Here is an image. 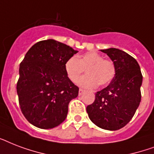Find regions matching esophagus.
<instances>
[{
	"instance_id": "obj_1",
	"label": "esophagus",
	"mask_w": 154,
	"mask_h": 154,
	"mask_svg": "<svg viewBox=\"0 0 154 154\" xmlns=\"http://www.w3.org/2000/svg\"><path fill=\"white\" fill-rule=\"evenodd\" d=\"M85 90L83 89H79V93H78V94H79V96H81V95H82V94L84 93Z\"/></svg>"
}]
</instances>
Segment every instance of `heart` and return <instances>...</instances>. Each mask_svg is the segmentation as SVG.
Returning <instances> with one entry per match:
<instances>
[{"label":"heart","instance_id":"1","mask_svg":"<svg viewBox=\"0 0 154 154\" xmlns=\"http://www.w3.org/2000/svg\"><path fill=\"white\" fill-rule=\"evenodd\" d=\"M86 69L87 76L79 81L82 86L94 88L105 86L112 82L116 74V68L112 60L104 59L96 52H88L77 59L72 57L66 60L65 70L69 79L77 82Z\"/></svg>","mask_w":154,"mask_h":154}]
</instances>
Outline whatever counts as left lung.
<instances>
[{
	"instance_id": "left-lung-1",
	"label": "left lung",
	"mask_w": 154,
	"mask_h": 154,
	"mask_svg": "<svg viewBox=\"0 0 154 154\" xmlns=\"http://www.w3.org/2000/svg\"><path fill=\"white\" fill-rule=\"evenodd\" d=\"M101 51L112 60L116 74L107 87L95 94L86 111L97 126L117 130L130 122L140 105L142 74L137 61L125 52L115 48Z\"/></svg>"
}]
</instances>
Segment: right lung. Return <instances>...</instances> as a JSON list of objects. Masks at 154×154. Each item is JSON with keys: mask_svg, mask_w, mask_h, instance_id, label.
Segmentation results:
<instances>
[{"mask_svg": "<svg viewBox=\"0 0 154 154\" xmlns=\"http://www.w3.org/2000/svg\"><path fill=\"white\" fill-rule=\"evenodd\" d=\"M77 51L49 39L33 45L19 68V105L27 121L40 129H52L67 117L70 101L79 88L66 75L65 64Z\"/></svg>", "mask_w": 154, "mask_h": 154, "instance_id": "right-lung-1", "label": "right lung"}]
</instances>
